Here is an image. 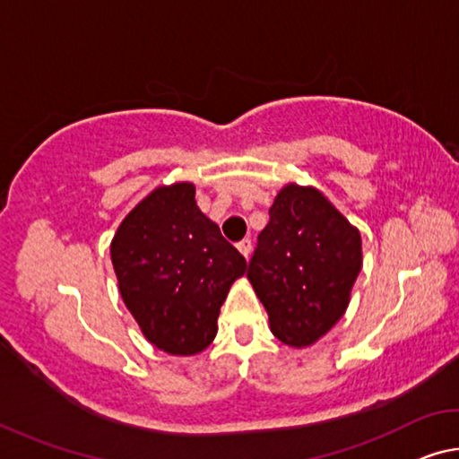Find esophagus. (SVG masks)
Here are the masks:
<instances>
[{
	"label": "esophagus",
	"instance_id": "esophagus-1",
	"mask_svg": "<svg viewBox=\"0 0 459 459\" xmlns=\"http://www.w3.org/2000/svg\"><path fill=\"white\" fill-rule=\"evenodd\" d=\"M251 247H253V245H251L249 238H243V241L237 243V249L241 251L243 257H249V255H251Z\"/></svg>",
	"mask_w": 459,
	"mask_h": 459
}]
</instances>
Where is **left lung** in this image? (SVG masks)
I'll list each match as a JSON object with an SVG mask.
<instances>
[{"mask_svg": "<svg viewBox=\"0 0 459 459\" xmlns=\"http://www.w3.org/2000/svg\"><path fill=\"white\" fill-rule=\"evenodd\" d=\"M361 235L312 186H283L247 269L283 345H315L345 315L361 272Z\"/></svg>", "mask_w": 459, "mask_h": 459, "instance_id": "1", "label": "left lung"}]
</instances>
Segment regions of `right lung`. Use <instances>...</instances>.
<instances>
[{
    "instance_id": "1",
    "label": "right lung",
    "mask_w": 459,
    "mask_h": 459,
    "mask_svg": "<svg viewBox=\"0 0 459 459\" xmlns=\"http://www.w3.org/2000/svg\"><path fill=\"white\" fill-rule=\"evenodd\" d=\"M118 290L144 339L169 355L212 343L218 315L247 261L195 204L190 181L159 186L112 238Z\"/></svg>"
}]
</instances>
